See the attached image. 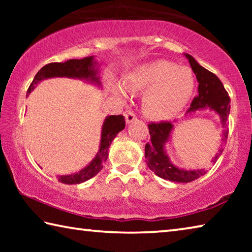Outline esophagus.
Masks as SVG:
<instances>
[{"label":"esophagus","instance_id":"34e87169","mask_svg":"<svg viewBox=\"0 0 252 252\" xmlns=\"http://www.w3.org/2000/svg\"><path fill=\"white\" fill-rule=\"evenodd\" d=\"M125 117H126V123H131V122H133L134 120H136V114L133 112V111H131V110L126 111Z\"/></svg>","mask_w":252,"mask_h":252}]
</instances>
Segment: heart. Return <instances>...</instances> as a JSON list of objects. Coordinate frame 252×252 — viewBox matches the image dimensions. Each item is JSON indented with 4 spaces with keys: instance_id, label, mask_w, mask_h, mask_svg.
<instances>
[{
    "instance_id": "1",
    "label": "heart",
    "mask_w": 252,
    "mask_h": 252,
    "mask_svg": "<svg viewBox=\"0 0 252 252\" xmlns=\"http://www.w3.org/2000/svg\"><path fill=\"white\" fill-rule=\"evenodd\" d=\"M131 92H144L143 111L153 119H167L178 113L192 95L194 76L188 67L164 60L136 66L119 85L117 92L126 95Z\"/></svg>"
}]
</instances>
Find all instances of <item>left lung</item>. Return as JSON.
<instances>
[{
	"instance_id": "1",
	"label": "left lung",
	"mask_w": 252,
	"mask_h": 252,
	"mask_svg": "<svg viewBox=\"0 0 252 252\" xmlns=\"http://www.w3.org/2000/svg\"><path fill=\"white\" fill-rule=\"evenodd\" d=\"M186 57L189 60L191 69L194 72L199 82L198 95L194 96L187 112L191 113L197 110L210 108L211 110H215L220 116L222 126L227 127L230 113V97L228 95V92L225 91L222 82L216 74H213L212 72L208 71L200 65L191 55L186 54ZM148 127L151 142H148L146 144L144 157H146L148 167L158 177L173 182H191L206 173L204 169L189 170V171L179 169L170 162L169 158L164 152V143L168 141L173 129L171 122H151L148 125ZM224 136L227 139V133H224ZM221 153H222V151L220 150L213 161L218 159Z\"/></svg>"
}]
</instances>
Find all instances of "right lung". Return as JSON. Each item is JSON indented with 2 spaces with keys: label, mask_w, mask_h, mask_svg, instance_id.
<instances>
[{
  "label": "right lung",
  "mask_w": 252,
  "mask_h": 252,
  "mask_svg": "<svg viewBox=\"0 0 252 252\" xmlns=\"http://www.w3.org/2000/svg\"><path fill=\"white\" fill-rule=\"evenodd\" d=\"M95 62L93 61V57H88L81 60H67L65 62H54L44 65L34 76L32 83L30 84L28 93L31 92L34 87L40 81L54 76H69V78H79L90 80L91 82L99 83L96 78V72L94 69ZM126 120L123 116H110L105 119L102 126L101 133V143L99 152L96 153L94 159L89 165L81 170L78 173L69 174V176H58L59 182L64 185H78V183L84 182L95 176V174L103 168V162L108 158L109 147L116 135L121 130L125 129Z\"/></svg>",
  "instance_id": "right-lung-1"
}]
</instances>
